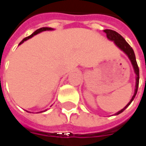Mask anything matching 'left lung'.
I'll list each match as a JSON object with an SVG mask.
<instances>
[{"label": "left lung", "instance_id": "8db88e82", "mask_svg": "<svg viewBox=\"0 0 146 146\" xmlns=\"http://www.w3.org/2000/svg\"><path fill=\"white\" fill-rule=\"evenodd\" d=\"M104 32L107 34V38H108V40L114 42V43L115 44L116 46H117L119 50H121L128 57V58L130 59V62H131L132 66H133L134 73H135V75H136V76H136V78H135V80H136V82H135V89H134L133 96H132V98H131V100H130V102H129L122 110H120L119 111L116 112L115 114L114 115H118L120 113H122L127 107H129V105L131 104V102L133 101V99L135 97V96L137 94L138 84H139V69H138V66H137V62H136V58H135V54H134V52H133V49H132V47L130 46V45L127 43V42L124 39V38H123L122 35H120L118 32L115 31L106 29V30H104Z\"/></svg>", "mask_w": 146, "mask_h": 146}]
</instances>
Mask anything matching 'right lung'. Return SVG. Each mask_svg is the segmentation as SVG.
Instances as JSON below:
<instances>
[{
  "instance_id": "right-lung-1",
  "label": "right lung",
  "mask_w": 146,
  "mask_h": 146,
  "mask_svg": "<svg viewBox=\"0 0 146 146\" xmlns=\"http://www.w3.org/2000/svg\"><path fill=\"white\" fill-rule=\"evenodd\" d=\"M54 30V28H51V27H41V28H39V29H38V30H36L35 32H33L32 34L31 35H29V36H27V37H26L25 38H23L22 41L20 42V44H22L23 42L24 41H27V39H29V38H32L33 36H35V35H36L37 34H39V33H41V32H42V31H53ZM51 107V106H50ZM47 110V109H46ZM46 110H45V111H40V113L41 112H44V111H46ZM28 112V111H27Z\"/></svg>"
}]
</instances>
